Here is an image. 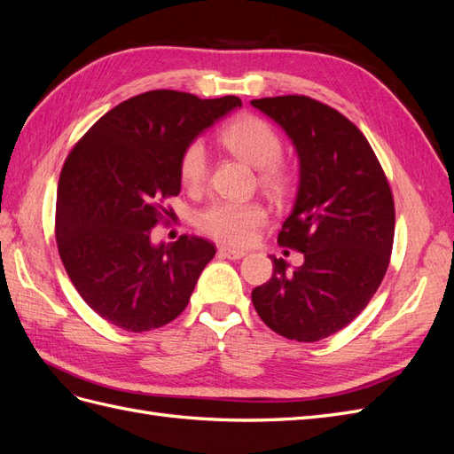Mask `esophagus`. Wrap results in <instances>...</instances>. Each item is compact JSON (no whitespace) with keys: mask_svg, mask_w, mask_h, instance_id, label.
Masks as SVG:
<instances>
[{"mask_svg":"<svg viewBox=\"0 0 454 454\" xmlns=\"http://www.w3.org/2000/svg\"><path fill=\"white\" fill-rule=\"evenodd\" d=\"M246 254V250H237V248H229V246H219L217 248V255L225 257V259H242Z\"/></svg>","mask_w":454,"mask_h":454,"instance_id":"34e87169","label":"esophagus"}]
</instances>
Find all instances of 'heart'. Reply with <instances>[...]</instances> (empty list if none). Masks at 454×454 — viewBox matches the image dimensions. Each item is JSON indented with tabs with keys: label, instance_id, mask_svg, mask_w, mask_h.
I'll return each mask as SVG.
<instances>
[{
	"label": "heart",
	"instance_id": "b5f03b06",
	"mask_svg": "<svg viewBox=\"0 0 454 454\" xmlns=\"http://www.w3.org/2000/svg\"><path fill=\"white\" fill-rule=\"evenodd\" d=\"M222 144L259 168V180L272 195H284L290 187L292 176L280 162L282 140L267 121L255 115H244L229 125L219 134ZM208 176V151L200 140L191 142L180 159V177L187 187H200ZM267 210L259 202H214L202 210L197 217L199 227L217 240L227 244H246L254 231L263 225Z\"/></svg>",
	"mask_w": 454,
	"mask_h": 454
}]
</instances>
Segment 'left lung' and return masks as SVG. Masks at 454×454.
<instances>
[{
	"instance_id": "obj_1",
	"label": "left lung",
	"mask_w": 454,
	"mask_h": 454,
	"mask_svg": "<svg viewBox=\"0 0 454 454\" xmlns=\"http://www.w3.org/2000/svg\"><path fill=\"white\" fill-rule=\"evenodd\" d=\"M292 140L299 187L278 244L305 255L290 270L272 259V278L252 292L272 332L314 342L348 325L375 295L390 263L394 199L365 136L337 109L309 96L252 100Z\"/></svg>"
}]
</instances>
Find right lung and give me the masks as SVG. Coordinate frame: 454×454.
<instances>
[{
    "label": "right lung",
    "instance_id": "1",
    "mask_svg": "<svg viewBox=\"0 0 454 454\" xmlns=\"http://www.w3.org/2000/svg\"><path fill=\"white\" fill-rule=\"evenodd\" d=\"M242 102L149 90L100 117L67 155L57 193V244L85 303L142 333L184 312L214 244L182 235L151 242L160 200L182 189L180 159L197 136Z\"/></svg>",
    "mask_w": 454,
    "mask_h": 454
}]
</instances>
